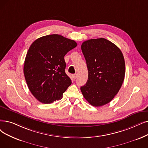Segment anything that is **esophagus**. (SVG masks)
<instances>
[{
	"label": "esophagus",
	"mask_w": 148,
	"mask_h": 148,
	"mask_svg": "<svg viewBox=\"0 0 148 148\" xmlns=\"http://www.w3.org/2000/svg\"><path fill=\"white\" fill-rule=\"evenodd\" d=\"M73 77L74 79H75L77 78V74H74L73 75Z\"/></svg>",
	"instance_id": "1"
}]
</instances>
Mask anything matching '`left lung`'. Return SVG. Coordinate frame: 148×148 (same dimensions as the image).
<instances>
[{
	"mask_svg": "<svg viewBox=\"0 0 148 148\" xmlns=\"http://www.w3.org/2000/svg\"><path fill=\"white\" fill-rule=\"evenodd\" d=\"M88 70L86 83L80 88L85 99L94 106L110 103L122 85L125 63L121 50L104 38L90 39L81 46Z\"/></svg>",
	"mask_w": 148,
	"mask_h": 148,
	"instance_id": "8db88e82",
	"label": "left lung"
}]
</instances>
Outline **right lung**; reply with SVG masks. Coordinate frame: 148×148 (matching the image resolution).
Returning a JSON list of instances; mask_svg holds the SVG:
<instances>
[{
  "label": "right lung",
  "instance_id": "add662e5",
  "mask_svg": "<svg viewBox=\"0 0 148 148\" xmlns=\"http://www.w3.org/2000/svg\"><path fill=\"white\" fill-rule=\"evenodd\" d=\"M77 44L59 34L37 38L30 46L24 62L23 73L29 91L45 104L62 98L71 85L65 73V56Z\"/></svg>",
  "mask_w": 148,
  "mask_h": 148
}]
</instances>
